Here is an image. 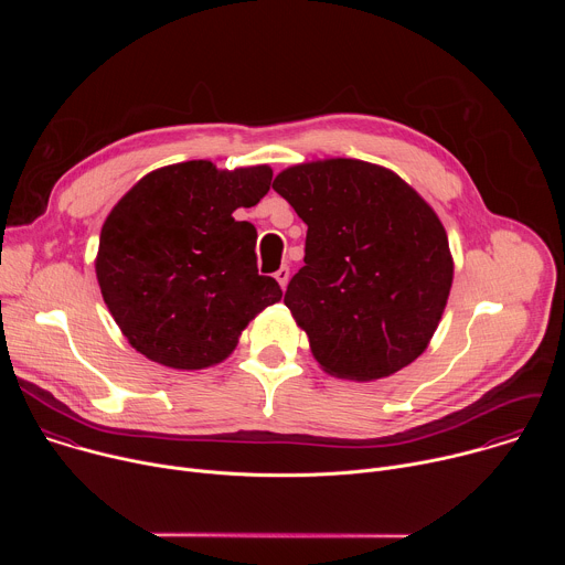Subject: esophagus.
<instances>
[{
	"mask_svg": "<svg viewBox=\"0 0 565 565\" xmlns=\"http://www.w3.org/2000/svg\"><path fill=\"white\" fill-rule=\"evenodd\" d=\"M275 279H277V281H279V286L286 290L288 279H290V268H288V266H281V268L275 273Z\"/></svg>",
	"mask_w": 565,
	"mask_h": 565,
	"instance_id": "obj_1",
	"label": "esophagus"
}]
</instances>
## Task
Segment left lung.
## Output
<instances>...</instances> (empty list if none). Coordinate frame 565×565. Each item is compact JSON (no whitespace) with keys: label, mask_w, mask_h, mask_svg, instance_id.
Here are the masks:
<instances>
[{"label":"left lung","mask_w":565,"mask_h":565,"mask_svg":"<svg viewBox=\"0 0 565 565\" xmlns=\"http://www.w3.org/2000/svg\"><path fill=\"white\" fill-rule=\"evenodd\" d=\"M273 190L308 225L303 268L284 303L321 371L373 382L423 355L454 281L434 207L395 172L358 158L286 168Z\"/></svg>","instance_id":"8db88e82"}]
</instances>
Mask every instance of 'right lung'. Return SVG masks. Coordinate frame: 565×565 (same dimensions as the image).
<instances>
[{"instance_id": "1", "label": "right lung", "mask_w": 565, "mask_h": 565, "mask_svg": "<svg viewBox=\"0 0 565 565\" xmlns=\"http://www.w3.org/2000/svg\"><path fill=\"white\" fill-rule=\"evenodd\" d=\"M268 166L210 160L145 174L100 230L96 277L127 342L147 360L201 371L230 358L241 333L281 299L257 270V230L236 221L270 190Z\"/></svg>"}]
</instances>
